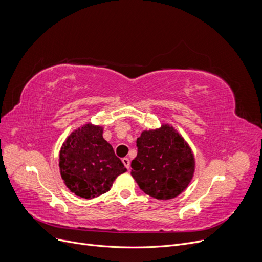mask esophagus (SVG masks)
Instances as JSON below:
<instances>
[{
  "instance_id": "34e87169",
  "label": "esophagus",
  "mask_w": 262,
  "mask_h": 262,
  "mask_svg": "<svg viewBox=\"0 0 262 262\" xmlns=\"http://www.w3.org/2000/svg\"><path fill=\"white\" fill-rule=\"evenodd\" d=\"M122 163H123L124 166H126L127 169L130 168V160H129L128 158H123V159H122Z\"/></svg>"
}]
</instances>
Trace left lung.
<instances>
[{
    "instance_id": "left-lung-1",
    "label": "left lung",
    "mask_w": 262,
    "mask_h": 262,
    "mask_svg": "<svg viewBox=\"0 0 262 262\" xmlns=\"http://www.w3.org/2000/svg\"><path fill=\"white\" fill-rule=\"evenodd\" d=\"M138 156L131 162V175L140 189L157 199L181 194L195 171L192 149L169 124L145 130L136 140Z\"/></svg>"
}]
</instances>
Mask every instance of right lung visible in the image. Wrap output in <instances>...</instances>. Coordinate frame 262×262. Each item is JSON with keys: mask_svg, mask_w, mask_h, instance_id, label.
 Here are the masks:
<instances>
[{"mask_svg": "<svg viewBox=\"0 0 262 262\" xmlns=\"http://www.w3.org/2000/svg\"><path fill=\"white\" fill-rule=\"evenodd\" d=\"M102 134L101 126L85 123L68 136L59 151L61 179L72 193L85 199L106 193L127 171Z\"/></svg>", "mask_w": 262, "mask_h": 262, "instance_id": "right-lung-1", "label": "right lung"}]
</instances>
